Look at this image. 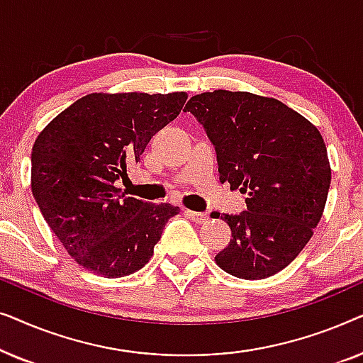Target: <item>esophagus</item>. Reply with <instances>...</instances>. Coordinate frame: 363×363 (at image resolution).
<instances>
[{
	"label": "esophagus",
	"instance_id": "obj_1",
	"mask_svg": "<svg viewBox=\"0 0 363 363\" xmlns=\"http://www.w3.org/2000/svg\"><path fill=\"white\" fill-rule=\"evenodd\" d=\"M188 216L191 218L193 221L198 223V225H205V223L210 221V216L206 215V213H200V211H191V210H186L185 211Z\"/></svg>",
	"mask_w": 363,
	"mask_h": 363
}]
</instances>
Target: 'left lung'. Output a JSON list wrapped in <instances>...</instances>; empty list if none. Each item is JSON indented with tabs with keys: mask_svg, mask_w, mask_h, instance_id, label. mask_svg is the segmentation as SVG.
Wrapping results in <instances>:
<instances>
[{
	"mask_svg": "<svg viewBox=\"0 0 363 363\" xmlns=\"http://www.w3.org/2000/svg\"><path fill=\"white\" fill-rule=\"evenodd\" d=\"M213 142L220 182L246 195L247 211L223 215L231 241L216 264L240 279H264L289 266L314 235L330 186L320 132L272 97L218 89L188 101Z\"/></svg>",
	"mask_w": 363,
	"mask_h": 363,
	"instance_id": "8db88e82",
	"label": "left lung"
}]
</instances>
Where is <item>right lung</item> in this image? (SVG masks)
<instances>
[{"instance_id": "obj_1", "label": "right lung", "mask_w": 363, "mask_h": 363, "mask_svg": "<svg viewBox=\"0 0 363 363\" xmlns=\"http://www.w3.org/2000/svg\"><path fill=\"white\" fill-rule=\"evenodd\" d=\"M186 92H94L54 117L31 153V190L69 256L104 277L133 274L150 261L180 208L125 196L127 163L185 106Z\"/></svg>"}]
</instances>
